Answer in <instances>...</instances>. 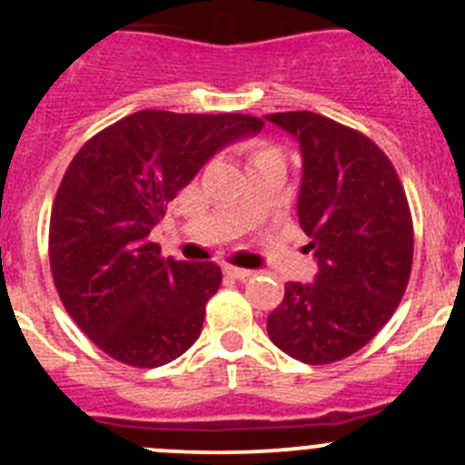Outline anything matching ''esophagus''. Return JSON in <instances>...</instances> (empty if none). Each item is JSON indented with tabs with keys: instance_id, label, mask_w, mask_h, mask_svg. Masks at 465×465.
<instances>
[{
	"instance_id": "1",
	"label": "esophagus",
	"mask_w": 465,
	"mask_h": 465,
	"mask_svg": "<svg viewBox=\"0 0 465 465\" xmlns=\"http://www.w3.org/2000/svg\"><path fill=\"white\" fill-rule=\"evenodd\" d=\"M224 274L232 276V279H236V281H247V279H250V276H254V272L245 270V267L227 265V267H224Z\"/></svg>"
}]
</instances>
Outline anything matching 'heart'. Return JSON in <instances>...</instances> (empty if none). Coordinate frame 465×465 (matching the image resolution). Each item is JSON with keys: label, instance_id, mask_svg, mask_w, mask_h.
Wrapping results in <instances>:
<instances>
[{"label": "heart", "instance_id": "heart-1", "mask_svg": "<svg viewBox=\"0 0 465 465\" xmlns=\"http://www.w3.org/2000/svg\"><path fill=\"white\" fill-rule=\"evenodd\" d=\"M259 154H281V153L274 148V145L262 143V145H259V148L254 150V153H252V157H259Z\"/></svg>", "mask_w": 465, "mask_h": 465}]
</instances>
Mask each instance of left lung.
I'll use <instances>...</instances> for the list:
<instances>
[{
  "label": "left lung",
  "instance_id": "obj_1",
  "mask_svg": "<svg viewBox=\"0 0 465 465\" xmlns=\"http://www.w3.org/2000/svg\"><path fill=\"white\" fill-rule=\"evenodd\" d=\"M303 157L299 224L320 265L285 283L267 335L290 358L331 364L362 349L396 312L411 274L414 224L398 173L358 130L315 112H276Z\"/></svg>",
  "mask_w": 465,
  "mask_h": 465
}]
</instances>
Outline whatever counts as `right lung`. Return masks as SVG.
<instances>
[{"label": "right lung", "instance_id": "obj_1", "mask_svg": "<svg viewBox=\"0 0 465 465\" xmlns=\"http://www.w3.org/2000/svg\"><path fill=\"white\" fill-rule=\"evenodd\" d=\"M262 125L250 114L142 110L78 150L51 209L49 261L64 311L103 353L154 369L198 340L223 272L163 259L150 229L211 154Z\"/></svg>", "mask_w": 465, "mask_h": 465}]
</instances>
